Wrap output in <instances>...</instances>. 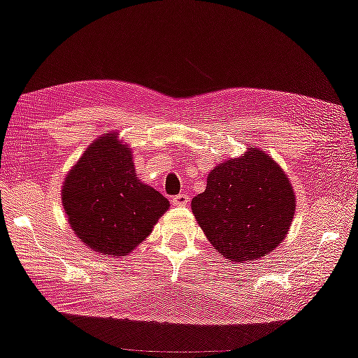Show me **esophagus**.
<instances>
[{"label": "esophagus", "mask_w": 358, "mask_h": 358, "mask_svg": "<svg viewBox=\"0 0 358 358\" xmlns=\"http://www.w3.org/2000/svg\"><path fill=\"white\" fill-rule=\"evenodd\" d=\"M172 204L177 206V207H180V206H188V204H189V196H188V194H178V196H175L173 199H172Z\"/></svg>", "instance_id": "34e87169"}]
</instances>
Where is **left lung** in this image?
<instances>
[{
	"label": "left lung",
	"mask_w": 358,
	"mask_h": 358,
	"mask_svg": "<svg viewBox=\"0 0 358 358\" xmlns=\"http://www.w3.org/2000/svg\"><path fill=\"white\" fill-rule=\"evenodd\" d=\"M191 210L217 252L244 264L280 246L292 225L296 196L278 162L262 149L248 148L210 170Z\"/></svg>",
	"instance_id": "left-lung-1"
}]
</instances>
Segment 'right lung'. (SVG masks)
I'll list each match as a JSON object with an SVG mask.
<instances>
[{
	"label": "right lung",
	"instance_id": "1",
	"mask_svg": "<svg viewBox=\"0 0 358 358\" xmlns=\"http://www.w3.org/2000/svg\"><path fill=\"white\" fill-rule=\"evenodd\" d=\"M67 220L83 246L125 257L151 234L169 201L138 178L131 148L112 130L98 136L62 183Z\"/></svg>",
	"mask_w": 358,
	"mask_h": 358
}]
</instances>
